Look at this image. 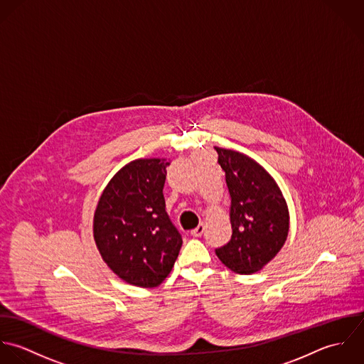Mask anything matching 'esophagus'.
<instances>
[{"instance_id": "1", "label": "esophagus", "mask_w": 364, "mask_h": 364, "mask_svg": "<svg viewBox=\"0 0 364 364\" xmlns=\"http://www.w3.org/2000/svg\"><path fill=\"white\" fill-rule=\"evenodd\" d=\"M204 230H205V225H204V223H200L196 229H193V230H191V236H194V237H200V236H203Z\"/></svg>"}]
</instances>
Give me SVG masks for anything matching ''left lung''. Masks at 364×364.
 Masks as SVG:
<instances>
[{
	"instance_id": "8db88e82",
	"label": "left lung",
	"mask_w": 364,
	"mask_h": 364,
	"mask_svg": "<svg viewBox=\"0 0 364 364\" xmlns=\"http://www.w3.org/2000/svg\"><path fill=\"white\" fill-rule=\"evenodd\" d=\"M230 194V240L218 247L232 272L253 274L283 247L289 236V208L273 177L249 156L215 147Z\"/></svg>"
}]
</instances>
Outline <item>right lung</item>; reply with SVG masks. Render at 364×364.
<instances>
[{"label":"right lung","mask_w":364,"mask_h":364,"mask_svg":"<svg viewBox=\"0 0 364 364\" xmlns=\"http://www.w3.org/2000/svg\"><path fill=\"white\" fill-rule=\"evenodd\" d=\"M168 164L160 159L128 163L108 183L94 214V239L104 262L136 287L159 286L183 245L163 196Z\"/></svg>","instance_id":"obj_1"}]
</instances>
